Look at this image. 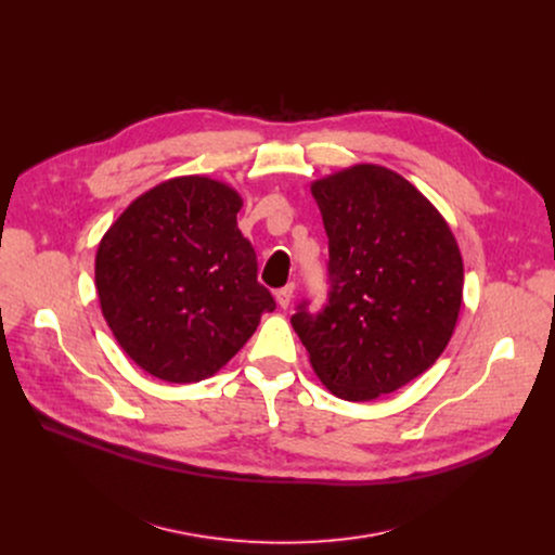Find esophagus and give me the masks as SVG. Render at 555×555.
I'll return each instance as SVG.
<instances>
[{"mask_svg": "<svg viewBox=\"0 0 555 555\" xmlns=\"http://www.w3.org/2000/svg\"><path fill=\"white\" fill-rule=\"evenodd\" d=\"M292 298H294V283H289V285H285V287L276 289V302H279L283 309H287V307H289Z\"/></svg>", "mask_w": 555, "mask_h": 555, "instance_id": "obj_1", "label": "esophagus"}]
</instances>
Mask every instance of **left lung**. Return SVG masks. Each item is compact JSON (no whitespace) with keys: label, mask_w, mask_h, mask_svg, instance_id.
<instances>
[{"label":"left lung","mask_w":555,"mask_h":555,"mask_svg":"<svg viewBox=\"0 0 555 555\" xmlns=\"http://www.w3.org/2000/svg\"><path fill=\"white\" fill-rule=\"evenodd\" d=\"M330 236V302L292 327L336 398L371 402L428 371L463 302L454 234L406 178L353 165L311 182Z\"/></svg>","instance_id":"8db88e82"}]
</instances>
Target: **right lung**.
I'll list each match as a JSON object with an SVG mask.
<instances>
[{
    "label": "right lung",
    "instance_id": "1",
    "mask_svg": "<svg viewBox=\"0 0 555 555\" xmlns=\"http://www.w3.org/2000/svg\"><path fill=\"white\" fill-rule=\"evenodd\" d=\"M242 195L180 176L138 195L96 250V294L122 351L149 375L193 384L215 375L274 309L257 255L236 225Z\"/></svg>",
    "mask_w": 555,
    "mask_h": 555
}]
</instances>
